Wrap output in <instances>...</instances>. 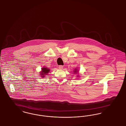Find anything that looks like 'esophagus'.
Listing matches in <instances>:
<instances>
[{
	"instance_id": "obj_1",
	"label": "esophagus",
	"mask_w": 126,
	"mask_h": 126,
	"mask_svg": "<svg viewBox=\"0 0 126 126\" xmlns=\"http://www.w3.org/2000/svg\"><path fill=\"white\" fill-rule=\"evenodd\" d=\"M58 68H59V70H62V69H63V66H62V65H60V66H59Z\"/></svg>"
}]
</instances>
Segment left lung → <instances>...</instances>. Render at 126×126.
Masks as SVG:
<instances>
[{
	"instance_id": "8db88e82",
	"label": "left lung",
	"mask_w": 126,
	"mask_h": 126,
	"mask_svg": "<svg viewBox=\"0 0 126 126\" xmlns=\"http://www.w3.org/2000/svg\"><path fill=\"white\" fill-rule=\"evenodd\" d=\"M73 73H74V74H79V70H78V69L75 68V69H74V71H73ZM79 75H78L77 76V77H79Z\"/></svg>"
}]
</instances>
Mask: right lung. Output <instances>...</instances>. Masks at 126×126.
Masks as SVG:
<instances>
[{
	"instance_id": "add662e5",
	"label": "right lung",
	"mask_w": 126,
	"mask_h": 126,
	"mask_svg": "<svg viewBox=\"0 0 126 126\" xmlns=\"http://www.w3.org/2000/svg\"><path fill=\"white\" fill-rule=\"evenodd\" d=\"M41 71L40 72V74L41 77H42V78H45L46 77V76L48 75V73L50 72V70L47 68V67H44L43 68H42L41 69Z\"/></svg>"
}]
</instances>
